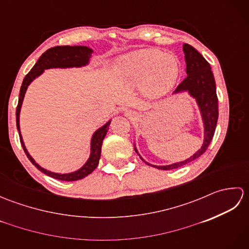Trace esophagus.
<instances>
[{
    "label": "esophagus",
    "mask_w": 249,
    "mask_h": 249,
    "mask_svg": "<svg viewBox=\"0 0 249 249\" xmlns=\"http://www.w3.org/2000/svg\"><path fill=\"white\" fill-rule=\"evenodd\" d=\"M126 116L129 119H134L137 116V113L135 112V111H127V112H126Z\"/></svg>",
    "instance_id": "esophagus-1"
}]
</instances>
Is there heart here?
Here are the masks:
<instances>
[{
	"instance_id": "heart-1",
	"label": "heart",
	"mask_w": 249,
	"mask_h": 249,
	"mask_svg": "<svg viewBox=\"0 0 249 249\" xmlns=\"http://www.w3.org/2000/svg\"><path fill=\"white\" fill-rule=\"evenodd\" d=\"M116 72L122 81L141 84L146 97L158 98L176 84L179 64L176 55L156 49H143L125 54L116 63Z\"/></svg>"
}]
</instances>
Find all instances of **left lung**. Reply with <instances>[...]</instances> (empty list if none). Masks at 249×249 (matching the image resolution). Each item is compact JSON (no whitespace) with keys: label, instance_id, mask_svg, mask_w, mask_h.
Masks as SVG:
<instances>
[{"label":"left lung","instance_id":"obj_1","mask_svg":"<svg viewBox=\"0 0 249 249\" xmlns=\"http://www.w3.org/2000/svg\"><path fill=\"white\" fill-rule=\"evenodd\" d=\"M183 50L185 53V61H186V73L187 77L178 84L174 93L182 91H188L193 97L197 99L199 108L202 114V120L204 123V142L201 149L194 154L192 157L184 161L172 163L169 166H154L146 162V165L155 167L160 170H172L197 160L208 149L216 129V124L218 120V98L216 94V84L215 79L209 62L206 61L202 54L196 50L193 46L184 44ZM136 150V149H135ZM137 152V150H136ZM138 153V152H137Z\"/></svg>","mask_w":249,"mask_h":249}]
</instances>
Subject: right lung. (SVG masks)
Returning a JSON list of instances; mask_svg holds the SVG:
<instances>
[{
    "label": "right lung",
    "mask_w": 249,
    "mask_h": 249,
    "mask_svg": "<svg viewBox=\"0 0 249 249\" xmlns=\"http://www.w3.org/2000/svg\"><path fill=\"white\" fill-rule=\"evenodd\" d=\"M93 50L88 48V47L84 46H56L53 48H50L47 51H45L43 54L40 55L38 61L36 62V64L33 66V68L29 71L28 75H26L23 79L22 86L20 88V94H19V100H18V106L17 110H16V123H17V128L20 130L19 127V114H20V109L21 105L23 102V97L26 89H28L29 84L34 80L36 77L43 73L45 70H48V68H66V67H80L84 66L89 63V57H91ZM110 121L107 124H105L102 128L97 129L95 131L92 138V145H91V156H89V160L86 162L81 169H79L78 171L68 173V174H59V173H53L50 171L45 170L44 168L37 165L35 160L30 156V154L26 151L22 137L19 133L20 137V142L21 145L23 147V151L25 155L28 156L30 161L33 163V165L44 172L47 176H49L56 179H61V181H78V179H81L89 176V173H92L95 169H96L99 158H100V152H102V144L103 140L107 135V131L109 129Z\"/></svg>",
    "instance_id": "obj_1"
}]
</instances>
